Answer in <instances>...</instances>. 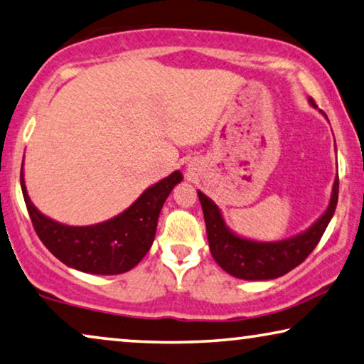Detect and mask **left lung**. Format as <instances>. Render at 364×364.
<instances>
[{
  "mask_svg": "<svg viewBox=\"0 0 364 364\" xmlns=\"http://www.w3.org/2000/svg\"><path fill=\"white\" fill-rule=\"evenodd\" d=\"M309 102L316 107L312 97H309ZM198 196L203 205L209 248L217 264L235 278L267 281L289 273L317 247L337 208L338 176H335L332 196L325 213L301 234L276 242H258L237 235L227 227L219 205L203 191H198Z\"/></svg>",
  "mask_w": 364,
  "mask_h": 364,
  "instance_id": "obj_1",
  "label": "left lung"
}]
</instances>
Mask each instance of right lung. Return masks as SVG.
Segmentation results:
<instances>
[{"mask_svg": "<svg viewBox=\"0 0 364 364\" xmlns=\"http://www.w3.org/2000/svg\"><path fill=\"white\" fill-rule=\"evenodd\" d=\"M181 181V171H173L145 189L124 213L100 224L78 227L65 225L43 215L32 204L24 173L21 171V189L32 225L48 252L70 268L105 276L126 273L149 253L160 210L171 189Z\"/></svg>", "mask_w": 364, "mask_h": 364, "instance_id": "1", "label": "right lung"}]
</instances>
